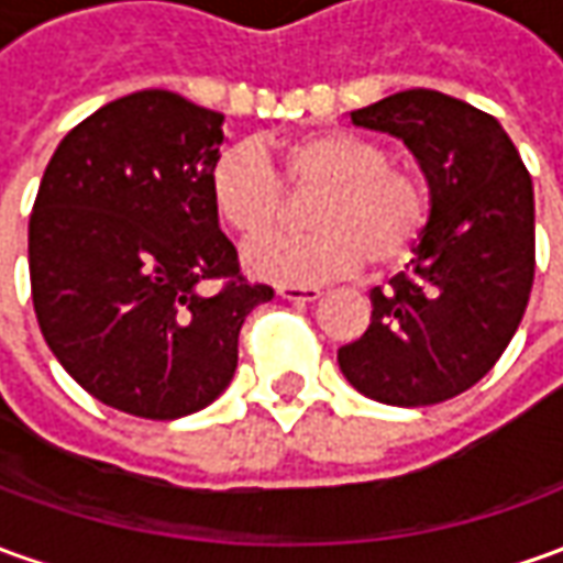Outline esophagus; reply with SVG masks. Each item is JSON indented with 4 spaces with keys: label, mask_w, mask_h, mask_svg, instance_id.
Returning <instances> with one entry per match:
<instances>
[{
    "label": "esophagus",
    "mask_w": 563,
    "mask_h": 563,
    "mask_svg": "<svg viewBox=\"0 0 563 563\" xmlns=\"http://www.w3.org/2000/svg\"><path fill=\"white\" fill-rule=\"evenodd\" d=\"M282 300H290V303H316L321 297L319 288H297V285H282L275 290Z\"/></svg>",
    "instance_id": "esophagus-1"
}]
</instances>
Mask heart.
<instances>
[{
	"mask_svg": "<svg viewBox=\"0 0 563 563\" xmlns=\"http://www.w3.org/2000/svg\"><path fill=\"white\" fill-rule=\"evenodd\" d=\"M275 172L251 146H230L211 170L217 217L244 242L275 230L285 190L316 192L306 205V235H273L244 254L247 273L273 285H324L355 273L367 260L374 273L401 266L429 223L426 184L389 162L377 141L316 128L269 150Z\"/></svg>",
	"mask_w": 563,
	"mask_h": 563,
	"instance_id": "b5f03b06",
	"label": "heart"
}]
</instances>
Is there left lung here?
Instances as JSON below:
<instances>
[{
	"label": "left lung",
	"mask_w": 563,
	"mask_h": 563,
	"mask_svg": "<svg viewBox=\"0 0 563 563\" xmlns=\"http://www.w3.org/2000/svg\"><path fill=\"white\" fill-rule=\"evenodd\" d=\"M349 119L405 141L429 184V223L405 273L371 290V324L336 362L374 401L438 405L472 389L525 319L533 180L494 115L451 95L410 88Z\"/></svg>",
	"instance_id": "8db88e82"
}]
</instances>
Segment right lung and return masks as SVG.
<instances>
[{
	"instance_id": "add662e5",
	"label": "right lung",
	"mask_w": 563,
	"mask_h": 563,
	"mask_svg": "<svg viewBox=\"0 0 563 563\" xmlns=\"http://www.w3.org/2000/svg\"><path fill=\"white\" fill-rule=\"evenodd\" d=\"M223 112L146 88L91 112L54 150L30 214V285L54 358L97 401L177 420L230 386L247 285L220 232L211 170ZM224 278L208 295L203 285Z\"/></svg>"
}]
</instances>
